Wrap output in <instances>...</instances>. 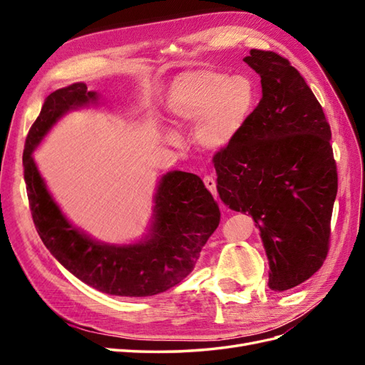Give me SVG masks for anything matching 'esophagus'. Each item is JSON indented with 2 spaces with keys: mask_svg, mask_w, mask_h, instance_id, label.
I'll use <instances>...</instances> for the list:
<instances>
[{
  "mask_svg": "<svg viewBox=\"0 0 365 365\" xmlns=\"http://www.w3.org/2000/svg\"><path fill=\"white\" fill-rule=\"evenodd\" d=\"M204 184H205V187H207V189H208L210 192L216 193V180L213 178V176L205 175V176H204Z\"/></svg>",
  "mask_w": 365,
  "mask_h": 365,
  "instance_id": "1",
  "label": "esophagus"
}]
</instances>
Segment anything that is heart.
<instances>
[{
	"mask_svg": "<svg viewBox=\"0 0 365 365\" xmlns=\"http://www.w3.org/2000/svg\"><path fill=\"white\" fill-rule=\"evenodd\" d=\"M257 85L248 76L200 68L175 77L168 94V109L178 126L196 125L197 145L224 150L245 128L257 103ZM164 140L175 145L178 134L164 129Z\"/></svg>",
	"mask_w": 365,
	"mask_h": 365,
	"instance_id": "b5f03b06",
	"label": "heart"
}]
</instances>
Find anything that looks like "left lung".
<instances>
[{
    "label": "left lung",
    "instance_id": "1",
    "mask_svg": "<svg viewBox=\"0 0 365 365\" xmlns=\"http://www.w3.org/2000/svg\"><path fill=\"white\" fill-rule=\"evenodd\" d=\"M262 98L239 137L213 157L220 200L252 216L269 260L272 291L295 288L323 267L338 190L332 132L288 59L251 50Z\"/></svg>",
    "mask_w": 365,
    "mask_h": 365
}]
</instances>
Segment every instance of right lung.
Instances as JSON below:
<instances>
[{"label":"right lung","mask_w":365,"mask_h":365,"mask_svg":"<svg viewBox=\"0 0 365 365\" xmlns=\"http://www.w3.org/2000/svg\"><path fill=\"white\" fill-rule=\"evenodd\" d=\"M85 83L51 93L31 125L24 146V180L31 217L43 245L63 268L91 288L120 297H148L189 275L219 225V205L197 175L175 170L160 180L153 222L145 240L108 245L73 227L47 190L31 153L70 109L97 102Z\"/></svg>","instance_id":"add662e5"}]
</instances>
